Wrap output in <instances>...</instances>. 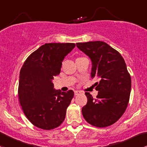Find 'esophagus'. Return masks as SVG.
<instances>
[{"label":"esophagus","mask_w":147,"mask_h":147,"mask_svg":"<svg viewBox=\"0 0 147 147\" xmlns=\"http://www.w3.org/2000/svg\"><path fill=\"white\" fill-rule=\"evenodd\" d=\"M80 93H81V92H80V91H75V96L79 95V94H80Z\"/></svg>","instance_id":"obj_1"}]
</instances>
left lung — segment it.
<instances>
[{
	"label": "left lung",
	"instance_id": "8db88e82",
	"mask_svg": "<svg viewBox=\"0 0 147 147\" xmlns=\"http://www.w3.org/2000/svg\"><path fill=\"white\" fill-rule=\"evenodd\" d=\"M77 47L89 57L91 77L96 82V98L85 92L87 103L82 109L86 122L98 127L110 126L125 111L131 91V78L120 53L103 41L77 43Z\"/></svg>",
	"mask_w": 147,
	"mask_h": 147
}]
</instances>
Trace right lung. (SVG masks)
<instances>
[{"label":"right lung","mask_w":147,"mask_h":147,"mask_svg":"<svg viewBox=\"0 0 147 147\" xmlns=\"http://www.w3.org/2000/svg\"><path fill=\"white\" fill-rule=\"evenodd\" d=\"M75 47L74 43H49L27 58L20 69L18 96L24 115L34 126L51 129L65 118L74 92L55 90L53 77L61 72L62 62Z\"/></svg>","instance_id":"add662e5"}]
</instances>
